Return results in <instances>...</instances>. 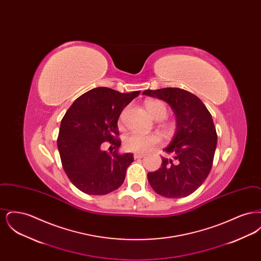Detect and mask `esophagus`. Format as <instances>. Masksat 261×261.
Returning <instances> with one entry per match:
<instances>
[{"label":"esophagus","instance_id":"1","mask_svg":"<svg viewBox=\"0 0 261 261\" xmlns=\"http://www.w3.org/2000/svg\"><path fill=\"white\" fill-rule=\"evenodd\" d=\"M146 154L145 153H134V159H142L144 158Z\"/></svg>","mask_w":261,"mask_h":261}]
</instances>
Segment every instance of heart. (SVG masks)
Masks as SVG:
<instances>
[{"mask_svg": "<svg viewBox=\"0 0 261 261\" xmlns=\"http://www.w3.org/2000/svg\"><path fill=\"white\" fill-rule=\"evenodd\" d=\"M146 108L149 114L155 119H161L167 112L166 105L161 99L148 100ZM160 143L161 137L158 134L144 135L140 133H131L125 138L124 148L133 152H146Z\"/></svg>", "mask_w": 261, "mask_h": 261, "instance_id": "b5f03b06", "label": "heart"}]
</instances>
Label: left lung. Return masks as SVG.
<instances>
[{
  "label": "left lung",
  "mask_w": 261,
  "mask_h": 261,
  "mask_svg": "<svg viewBox=\"0 0 261 261\" xmlns=\"http://www.w3.org/2000/svg\"><path fill=\"white\" fill-rule=\"evenodd\" d=\"M144 95L166 101L174 111L177 129L164 151L173 159L162 158V167L148 173L155 193L169 199L193 194L211 172L217 144L211 112L194 94L180 88L146 90Z\"/></svg>",
  "instance_id": "8db88e82"
}]
</instances>
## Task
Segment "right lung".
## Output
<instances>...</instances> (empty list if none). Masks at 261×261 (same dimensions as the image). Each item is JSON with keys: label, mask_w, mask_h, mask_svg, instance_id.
Here are the masks:
<instances>
[{"label": "right lung", "mask_w": 261, "mask_h": 261, "mask_svg": "<svg viewBox=\"0 0 261 261\" xmlns=\"http://www.w3.org/2000/svg\"><path fill=\"white\" fill-rule=\"evenodd\" d=\"M140 91L119 93L111 88L92 89L75 99L62 117L58 137L62 167L71 183L88 195H107L124 182L133 153H118L117 120ZM105 141L114 147L101 150Z\"/></svg>", "instance_id": "right-lung-1"}]
</instances>
